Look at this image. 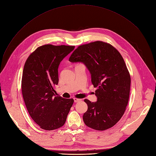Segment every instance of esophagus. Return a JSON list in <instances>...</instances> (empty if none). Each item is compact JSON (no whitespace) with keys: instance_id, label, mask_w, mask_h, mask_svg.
<instances>
[{"instance_id":"1","label":"esophagus","mask_w":156,"mask_h":156,"mask_svg":"<svg viewBox=\"0 0 156 156\" xmlns=\"http://www.w3.org/2000/svg\"><path fill=\"white\" fill-rule=\"evenodd\" d=\"M74 102H79V101H81V99H78V98H74Z\"/></svg>"}]
</instances>
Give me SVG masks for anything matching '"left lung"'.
<instances>
[{
    "label": "left lung",
    "mask_w": 156,
    "mask_h": 156,
    "mask_svg": "<svg viewBox=\"0 0 156 156\" xmlns=\"http://www.w3.org/2000/svg\"><path fill=\"white\" fill-rule=\"evenodd\" d=\"M69 61L84 64L98 87L97 102L84 100L88 106L83 115L85 124L97 130L113 127L124 114L130 87V76L121 54L110 44L95 41L79 46Z\"/></svg>",
    "instance_id": "left-lung-1"
}]
</instances>
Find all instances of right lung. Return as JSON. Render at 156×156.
<instances>
[{
	"label": "right lung",
	"instance_id": "obj_1",
	"mask_svg": "<svg viewBox=\"0 0 156 156\" xmlns=\"http://www.w3.org/2000/svg\"><path fill=\"white\" fill-rule=\"evenodd\" d=\"M75 46L46 44L37 48L26 60L22 77V93L34 121L47 130L64 126L73 99L55 96L58 67Z\"/></svg>",
	"mask_w": 156,
	"mask_h": 156
}]
</instances>
